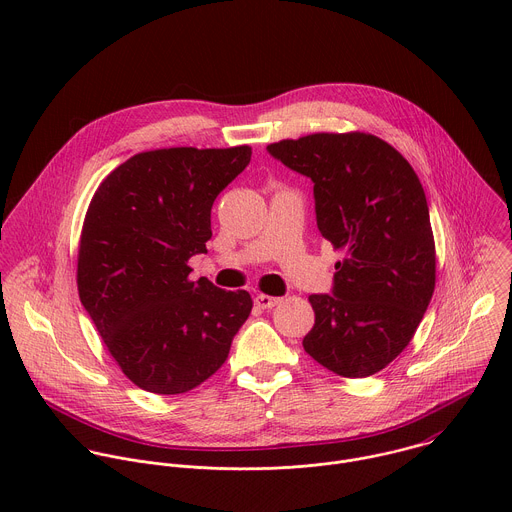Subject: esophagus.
Returning <instances> with one entry per match:
<instances>
[{
	"mask_svg": "<svg viewBox=\"0 0 512 512\" xmlns=\"http://www.w3.org/2000/svg\"><path fill=\"white\" fill-rule=\"evenodd\" d=\"M279 302H281L279 298H273V296H267V294H259V296L255 298V304H257L259 308H263V310H269V308L277 306Z\"/></svg>",
	"mask_w": 512,
	"mask_h": 512,
	"instance_id": "34e87169",
	"label": "esophagus"
}]
</instances>
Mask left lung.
<instances>
[{"label":"left lung","mask_w":512,"mask_h":512,"mask_svg":"<svg viewBox=\"0 0 512 512\" xmlns=\"http://www.w3.org/2000/svg\"><path fill=\"white\" fill-rule=\"evenodd\" d=\"M314 182L322 237L344 251L332 294H314L304 350L328 371L362 379L411 342L435 287V243L423 186L377 135L312 133L267 145Z\"/></svg>","instance_id":"obj_1"}]
</instances>
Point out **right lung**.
<instances>
[{
  "instance_id": "1",
  "label": "right lung",
  "mask_w": 512,
  "mask_h": 512,
  "mask_svg": "<svg viewBox=\"0 0 512 512\" xmlns=\"http://www.w3.org/2000/svg\"><path fill=\"white\" fill-rule=\"evenodd\" d=\"M249 162V145L141 152L89 204L79 298L123 375L143 391L180 395L204 383L251 314L245 289L188 277V259L206 253L212 237L214 198Z\"/></svg>"
}]
</instances>
